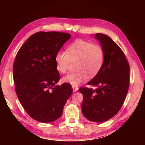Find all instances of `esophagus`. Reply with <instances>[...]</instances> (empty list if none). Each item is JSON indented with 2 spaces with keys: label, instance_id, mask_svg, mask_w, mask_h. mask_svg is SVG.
Returning a JSON list of instances; mask_svg holds the SVG:
<instances>
[{
  "label": "esophagus",
  "instance_id": "obj_1",
  "mask_svg": "<svg viewBox=\"0 0 145 145\" xmlns=\"http://www.w3.org/2000/svg\"><path fill=\"white\" fill-rule=\"evenodd\" d=\"M72 88H73V92H75L78 90V87H76V86H72Z\"/></svg>",
  "mask_w": 145,
  "mask_h": 145
}]
</instances>
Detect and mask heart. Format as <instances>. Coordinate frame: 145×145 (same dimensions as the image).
Returning <instances> with one entry per match:
<instances>
[{"label":"heart","mask_w":145,"mask_h":145,"mask_svg":"<svg viewBox=\"0 0 145 145\" xmlns=\"http://www.w3.org/2000/svg\"><path fill=\"white\" fill-rule=\"evenodd\" d=\"M105 58L103 48L99 45L82 39L72 42L66 51H59L55 55V61L57 71L66 73L71 61H75V72L64 76L63 83L77 86L90 76L96 75L103 65Z\"/></svg>","instance_id":"b5f03b06"}]
</instances>
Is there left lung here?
Masks as SVG:
<instances>
[{
  "instance_id": "8db88e82",
  "label": "left lung",
  "mask_w": 145,
  "mask_h": 145,
  "mask_svg": "<svg viewBox=\"0 0 145 145\" xmlns=\"http://www.w3.org/2000/svg\"><path fill=\"white\" fill-rule=\"evenodd\" d=\"M95 38L103 48V65L87 83L96 89L80 88L84 100L83 115L93 122H103L119 112L124 103L130 83V67L123 52L110 37L96 33Z\"/></svg>"
}]
</instances>
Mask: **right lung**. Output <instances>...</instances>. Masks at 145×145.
Masks as SVG:
<instances>
[{"instance_id":"1","label":"right lung","mask_w":145,"mask_h":145,"mask_svg":"<svg viewBox=\"0 0 145 145\" xmlns=\"http://www.w3.org/2000/svg\"><path fill=\"white\" fill-rule=\"evenodd\" d=\"M70 37L64 32H37L27 40L15 57V92L26 112L38 121L50 123L59 118L73 92L70 84L55 85L60 78L55 55Z\"/></svg>"}]
</instances>
